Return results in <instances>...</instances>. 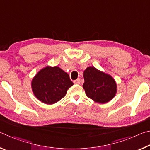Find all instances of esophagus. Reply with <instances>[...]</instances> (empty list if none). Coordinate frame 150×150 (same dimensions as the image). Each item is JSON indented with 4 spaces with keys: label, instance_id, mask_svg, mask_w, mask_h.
Instances as JSON below:
<instances>
[{
    "label": "esophagus",
    "instance_id": "34e87169",
    "mask_svg": "<svg viewBox=\"0 0 150 150\" xmlns=\"http://www.w3.org/2000/svg\"><path fill=\"white\" fill-rule=\"evenodd\" d=\"M80 79H77L75 80L74 81H73V83H75V84H80Z\"/></svg>",
    "mask_w": 150,
    "mask_h": 150
}]
</instances>
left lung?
Wrapping results in <instances>:
<instances>
[{
	"label": "left lung",
	"instance_id": "1",
	"mask_svg": "<svg viewBox=\"0 0 150 150\" xmlns=\"http://www.w3.org/2000/svg\"><path fill=\"white\" fill-rule=\"evenodd\" d=\"M83 87L88 98L96 103L105 104L115 97L117 91L115 80L111 75L95 67H88L83 73Z\"/></svg>",
	"mask_w": 150,
	"mask_h": 150
}]
</instances>
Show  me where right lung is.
Returning a JSON list of instances; mask_svg holds the SVG:
<instances>
[{
    "label": "right lung",
    "instance_id": "obj_1",
    "mask_svg": "<svg viewBox=\"0 0 150 150\" xmlns=\"http://www.w3.org/2000/svg\"><path fill=\"white\" fill-rule=\"evenodd\" d=\"M73 85L69 75L57 66L43 68L35 75L31 83L35 97L47 105L60 100Z\"/></svg>",
    "mask_w": 150,
    "mask_h": 150
}]
</instances>
